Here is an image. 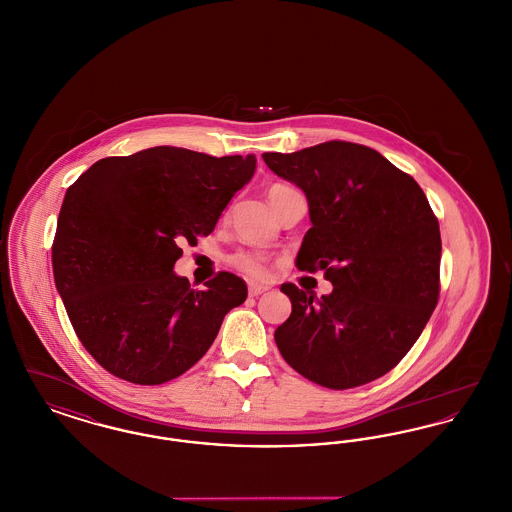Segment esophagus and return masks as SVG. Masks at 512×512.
I'll return each instance as SVG.
<instances>
[{
  "label": "esophagus",
  "instance_id": "1",
  "mask_svg": "<svg viewBox=\"0 0 512 512\" xmlns=\"http://www.w3.org/2000/svg\"><path fill=\"white\" fill-rule=\"evenodd\" d=\"M265 292H268V286H263V284H255V282H249V295L257 297V295H261V293Z\"/></svg>",
  "mask_w": 512,
  "mask_h": 512
}]
</instances>
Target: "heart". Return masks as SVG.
Listing matches in <instances>:
<instances>
[{"mask_svg":"<svg viewBox=\"0 0 512 512\" xmlns=\"http://www.w3.org/2000/svg\"><path fill=\"white\" fill-rule=\"evenodd\" d=\"M286 190H290V188L284 186V184H274L268 190V199L274 197V195L282 194ZM230 263L238 270H242L247 276H253V278H265L268 274L267 257L261 255V253H236L230 259Z\"/></svg>","mask_w":512,"mask_h":512,"instance_id":"b5f03b06","label":"heart"}]
</instances>
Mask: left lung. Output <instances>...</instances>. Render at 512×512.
<instances>
[{"label": "left lung", "mask_w": 512, "mask_h": 512, "mask_svg": "<svg viewBox=\"0 0 512 512\" xmlns=\"http://www.w3.org/2000/svg\"><path fill=\"white\" fill-rule=\"evenodd\" d=\"M268 169L307 195L311 228L295 265L324 270L334 290L280 292L292 315L274 340L286 363L330 390L390 372L438 305V219L413 176L370 147L326 142L263 153Z\"/></svg>", "instance_id": "left-lung-1"}]
</instances>
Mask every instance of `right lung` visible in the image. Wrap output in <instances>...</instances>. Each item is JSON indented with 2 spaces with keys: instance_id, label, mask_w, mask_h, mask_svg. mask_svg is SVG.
Segmentation results:
<instances>
[{
  "instance_id": "right-lung-1",
  "label": "right lung",
  "mask_w": 512,
  "mask_h": 512,
  "mask_svg": "<svg viewBox=\"0 0 512 512\" xmlns=\"http://www.w3.org/2000/svg\"><path fill=\"white\" fill-rule=\"evenodd\" d=\"M255 167V155L157 146L105 157L67 190L53 278L78 340L107 372L140 386L178 378L244 303L247 286L232 272L192 290L172 268L182 242L215 230Z\"/></svg>"
}]
</instances>
